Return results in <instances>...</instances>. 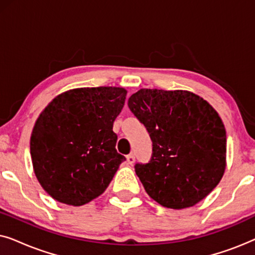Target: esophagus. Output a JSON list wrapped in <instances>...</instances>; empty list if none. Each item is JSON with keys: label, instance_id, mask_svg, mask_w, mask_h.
<instances>
[{"label": "esophagus", "instance_id": "obj_1", "mask_svg": "<svg viewBox=\"0 0 255 255\" xmlns=\"http://www.w3.org/2000/svg\"><path fill=\"white\" fill-rule=\"evenodd\" d=\"M127 162H128V165H132V163L134 162V155L133 154H128L127 156Z\"/></svg>", "mask_w": 255, "mask_h": 255}]
</instances>
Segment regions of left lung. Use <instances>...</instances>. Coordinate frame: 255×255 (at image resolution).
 <instances>
[{"instance_id": "left-lung-1", "label": "left lung", "mask_w": 255, "mask_h": 255, "mask_svg": "<svg viewBox=\"0 0 255 255\" xmlns=\"http://www.w3.org/2000/svg\"><path fill=\"white\" fill-rule=\"evenodd\" d=\"M128 104L153 142L151 161L134 166L148 196L177 210L207 197L226 167V132L217 111L188 90L144 88Z\"/></svg>"}]
</instances>
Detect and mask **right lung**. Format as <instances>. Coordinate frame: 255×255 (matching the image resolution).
<instances>
[{
  "label": "right lung",
  "instance_id": "1",
  "mask_svg": "<svg viewBox=\"0 0 255 255\" xmlns=\"http://www.w3.org/2000/svg\"><path fill=\"white\" fill-rule=\"evenodd\" d=\"M127 93L121 87L71 89L41 111L31 133V159L37 180L55 201L80 207L109 186L125 160L113 127Z\"/></svg>",
  "mask_w": 255,
  "mask_h": 255
}]
</instances>
